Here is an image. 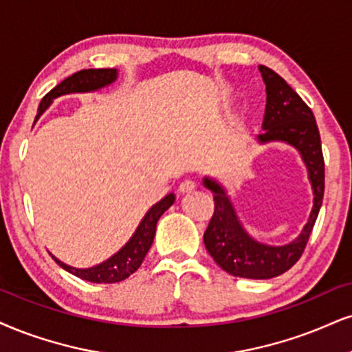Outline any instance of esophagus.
I'll return each mask as SVG.
<instances>
[{"label": "esophagus", "instance_id": "34e87169", "mask_svg": "<svg viewBox=\"0 0 352 352\" xmlns=\"http://www.w3.org/2000/svg\"><path fill=\"white\" fill-rule=\"evenodd\" d=\"M177 189H179L181 194H189V192H192L194 189H196V183H194V181H190V179H186L179 184V188H177Z\"/></svg>", "mask_w": 352, "mask_h": 352}]
</instances>
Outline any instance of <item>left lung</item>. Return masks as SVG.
<instances>
[{"label": "left lung", "instance_id": "left-lung-1", "mask_svg": "<svg viewBox=\"0 0 352 352\" xmlns=\"http://www.w3.org/2000/svg\"><path fill=\"white\" fill-rule=\"evenodd\" d=\"M258 68L266 85V111L264 132L256 135L254 140L259 145L280 142L298 151L311 184L314 206L297 238L285 245H267L251 236L243 227L227 188L215 177L204 176L202 184L214 192L215 202L204 243L214 261L228 274L246 279H271L289 271L305 250L323 202L324 162L314 112L284 78L263 65Z\"/></svg>", "mask_w": 352, "mask_h": 352}]
</instances>
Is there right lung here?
<instances>
[{
  "mask_svg": "<svg viewBox=\"0 0 352 352\" xmlns=\"http://www.w3.org/2000/svg\"><path fill=\"white\" fill-rule=\"evenodd\" d=\"M119 76V72L116 68H89V70H81L75 73V75L65 78L60 85H56L49 94H45V98L41 101L38 106L36 120L41 117L43 112L50 107V104L54 102V99L60 96H67V94H75V93H94L106 86H111ZM176 196L173 192H169L168 196H164L162 201L156 202L155 206H151L148 212L143 215V219L138 223V227L133 235L130 236V240L120 248L117 253H114L111 258H107L106 261L96 264L93 267H73L65 264L60 259H56L54 254L52 258L55 259V263L60 267H63L65 271H68L70 274L80 277V279L88 280V282H96V284H114V282H120L127 279L130 274L137 271L140 267V264L145 259L146 253L151 248V243H153L155 232H156V222L160 220L164 212L175 204Z\"/></svg>",
  "mask_w": 352,
  "mask_h": 352,
  "instance_id": "obj_1",
  "label": "right lung"
}]
</instances>
